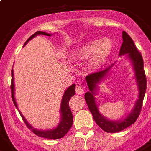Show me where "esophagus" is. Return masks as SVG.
I'll use <instances>...</instances> for the list:
<instances>
[{
    "label": "esophagus",
    "mask_w": 151,
    "mask_h": 151,
    "mask_svg": "<svg viewBox=\"0 0 151 151\" xmlns=\"http://www.w3.org/2000/svg\"><path fill=\"white\" fill-rule=\"evenodd\" d=\"M76 93L78 95H82L84 93V87L80 84H78L76 86Z\"/></svg>",
    "instance_id": "34e87169"
}]
</instances>
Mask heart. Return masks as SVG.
Instances as JSON below:
<instances>
[{
    "mask_svg": "<svg viewBox=\"0 0 151 151\" xmlns=\"http://www.w3.org/2000/svg\"><path fill=\"white\" fill-rule=\"evenodd\" d=\"M112 51V43L108 39H103L100 41L95 40L86 43L72 53V57L75 59H83L91 56L92 63L99 65L104 62Z\"/></svg>",
    "mask_w": 151,
    "mask_h": 151,
    "instance_id": "heart-1",
    "label": "heart"
}]
</instances>
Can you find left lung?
<instances>
[{
	"label": "left lung",
	"mask_w": 151,
	"mask_h": 151,
	"mask_svg": "<svg viewBox=\"0 0 151 151\" xmlns=\"http://www.w3.org/2000/svg\"><path fill=\"white\" fill-rule=\"evenodd\" d=\"M122 38H123V43L120 47V56L128 54L127 56L131 60L133 68H134L135 78H136L138 90H139L138 99L137 100L136 104L132 111L127 116L125 119L113 121V120H108L107 118L103 116L99 111L98 105L95 103V98L94 96L95 94V91L97 89V84L101 82L105 76H107L114 64L108 66L107 69H103L98 72L92 73L86 77V81L87 82L90 91L86 92L85 94V100L88 105V108L91 112L95 123L107 133H117V132L122 131L136 121L141 112L143 99H144V96L146 93V77L145 74V71H144L142 56L141 55L138 49L137 48L132 38L130 37L125 31L122 32Z\"/></svg>",
	"instance_id": "8db88e82"
}]
</instances>
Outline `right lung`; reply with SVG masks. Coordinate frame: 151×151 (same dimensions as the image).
I'll return each mask as SVG.
<instances>
[{
    "label": "right lung",
    "mask_w": 151,
    "mask_h": 151,
    "mask_svg": "<svg viewBox=\"0 0 151 151\" xmlns=\"http://www.w3.org/2000/svg\"><path fill=\"white\" fill-rule=\"evenodd\" d=\"M37 35H47V36H50L52 35L47 34L46 32H43V31H36L35 34L31 35V37L29 38L27 42L25 43L24 46L27 44L29 40H31V39H33ZM11 95H12V100L14 104L15 107L18 108V105L16 103L14 98V71L12 69L11 71ZM75 95V84H73L72 86H70L69 88L67 89L65 92V94L63 95L62 101H61V104H60V113H61V118H60V122L57 125L56 128L53 129L49 130H38L34 129L33 127L30 125V124L28 123L27 120L25 119V117L22 116V114L19 111V114L21 115L22 120L26 124V125L27 127L29 129H31V132L37 135V136L40 137H44V138H47V139H59L63 137L65 135L66 133L69 132V130L70 129V128L72 127L73 124V114L71 112V110L69 108V102L70 98Z\"/></svg>",
    "instance_id": "1"
}]
</instances>
